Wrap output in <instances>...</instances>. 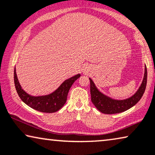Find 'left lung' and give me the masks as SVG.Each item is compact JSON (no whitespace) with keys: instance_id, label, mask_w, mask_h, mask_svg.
<instances>
[{"instance_id":"1","label":"left lung","mask_w":155,"mask_h":155,"mask_svg":"<svg viewBox=\"0 0 155 155\" xmlns=\"http://www.w3.org/2000/svg\"><path fill=\"white\" fill-rule=\"evenodd\" d=\"M147 68L145 67L143 81L139 89L133 96L125 100H114L103 94L98 90L92 79L89 78L91 101L100 112L105 114H115V113L124 112L135 106L141 99L145 93L146 85H147Z\"/></svg>"}]
</instances>
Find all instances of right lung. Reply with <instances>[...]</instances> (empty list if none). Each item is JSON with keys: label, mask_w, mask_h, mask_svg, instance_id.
Instances as JSON below:
<instances>
[{"label": "right lung", "mask_w": 155, "mask_h": 155, "mask_svg": "<svg viewBox=\"0 0 155 155\" xmlns=\"http://www.w3.org/2000/svg\"><path fill=\"white\" fill-rule=\"evenodd\" d=\"M81 76V74L74 76L65 80L60 86L53 93L41 96H32L25 91L18 81L15 68L14 69V82L18 96L25 104L35 110L42 113H55L62 108L67 101L69 91L74 82Z\"/></svg>", "instance_id": "1"}]
</instances>
